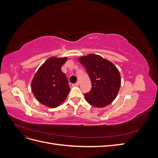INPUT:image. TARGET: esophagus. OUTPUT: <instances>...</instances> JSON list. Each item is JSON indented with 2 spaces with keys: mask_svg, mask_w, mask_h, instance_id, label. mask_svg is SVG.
I'll return each instance as SVG.
<instances>
[{
  "mask_svg": "<svg viewBox=\"0 0 158 158\" xmlns=\"http://www.w3.org/2000/svg\"><path fill=\"white\" fill-rule=\"evenodd\" d=\"M74 85H75V86H78V85H80V82H77L76 84H74Z\"/></svg>",
  "mask_w": 158,
  "mask_h": 158,
  "instance_id": "34e87169",
  "label": "esophagus"
}]
</instances>
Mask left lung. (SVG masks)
<instances>
[{
  "instance_id": "1",
  "label": "left lung",
  "mask_w": 158,
  "mask_h": 158,
  "mask_svg": "<svg viewBox=\"0 0 158 158\" xmlns=\"http://www.w3.org/2000/svg\"><path fill=\"white\" fill-rule=\"evenodd\" d=\"M86 69L92 82L90 92L85 94L86 102L95 107H104L116 98L121 87V75L111 61L95 54L78 58Z\"/></svg>"
}]
</instances>
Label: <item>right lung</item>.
<instances>
[{
  "instance_id": "add662e5",
  "label": "right lung",
  "mask_w": 158,
  "mask_h": 158,
  "mask_svg": "<svg viewBox=\"0 0 158 158\" xmlns=\"http://www.w3.org/2000/svg\"><path fill=\"white\" fill-rule=\"evenodd\" d=\"M67 57L51 56L39 68L32 79L31 91L37 100L50 108L59 107L68 96L70 87L61 67Z\"/></svg>"
}]
</instances>
